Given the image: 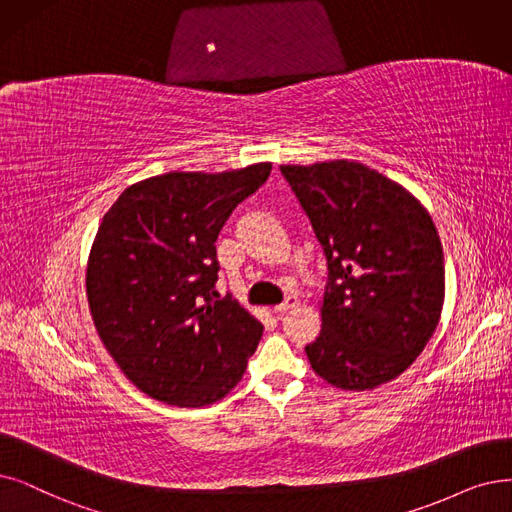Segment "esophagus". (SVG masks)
I'll use <instances>...</instances> for the list:
<instances>
[{"label": "esophagus", "mask_w": 512, "mask_h": 512, "mask_svg": "<svg viewBox=\"0 0 512 512\" xmlns=\"http://www.w3.org/2000/svg\"><path fill=\"white\" fill-rule=\"evenodd\" d=\"M294 306H298V298H296V296H288V298H285L281 304L273 306V313H275V315H283V313L292 311Z\"/></svg>", "instance_id": "1"}]
</instances>
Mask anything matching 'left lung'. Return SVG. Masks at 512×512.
Returning <instances> with one entry per match:
<instances>
[{
  "mask_svg": "<svg viewBox=\"0 0 512 512\" xmlns=\"http://www.w3.org/2000/svg\"><path fill=\"white\" fill-rule=\"evenodd\" d=\"M327 262L317 376L342 391L395 380L431 340L445 296L433 218L395 180L357 161L281 166Z\"/></svg>",
  "mask_w": 512,
  "mask_h": 512,
  "instance_id": "left-lung-1",
  "label": "left lung"
}]
</instances>
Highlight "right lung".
<instances>
[{"label":"right lung","instance_id":"add662e5","mask_svg":"<svg viewBox=\"0 0 512 512\" xmlns=\"http://www.w3.org/2000/svg\"><path fill=\"white\" fill-rule=\"evenodd\" d=\"M271 168L153 176L128 187L102 218L86 273L90 313L109 355L149 397L210 405L248 367L262 323L214 290V243Z\"/></svg>","mask_w":512,"mask_h":512}]
</instances>
